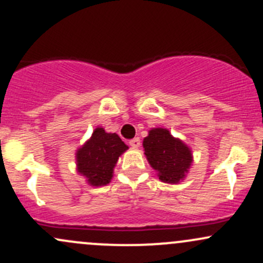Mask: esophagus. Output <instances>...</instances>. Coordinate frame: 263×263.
Instances as JSON below:
<instances>
[{"instance_id": "34e87169", "label": "esophagus", "mask_w": 263, "mask_h": 263, "mask_svg": "<svg viewBox=\"0 0 263 263\" xmlns=\"http://www.w3.org/2000/svg\"><path fill=\"white\" fill-rule=\"evenodd\" d=\"M140 144H141V140L138 137H135V138H132V140H129V146H132L134 148L140 147Z\"/></svg>"}]
</instances>
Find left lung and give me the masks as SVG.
<instances>
[{
    "label": "left lung",
    "mask_w": 263,
    "mask_h": 263,
    "mask_svg": "<svg viewBox=\"0 0 263 263\" xmlns=\"http://www.w3.org/2000/svg\"><path fill=\"white\" fill-rule=\"evenodd\" d=\"M144 155L162 182L178 183L192 164V152L165 128H153L143 140Z\"/></svg>",
    "instance_id": "8db88e82"
}]
</instances>
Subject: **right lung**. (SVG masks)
<instances>
[{
	"instance_id": "right-lung-1",
	"label": "right lung",
	"mask_w": 263,
	"mask_h": 263,
	"mask_svg": "<svg viewBox=\"0 0 263 263\" xmlns=\"http://www.w3.org/2000/svg\"><path fill=\"white\" fill-rule=\"evenodd\" d=\"M127 148L116 134L96 128L91 138L77 152L78 172L86 177L91 185H106L112 178L117 159Z\"/></svg>"
}]
</instances>
